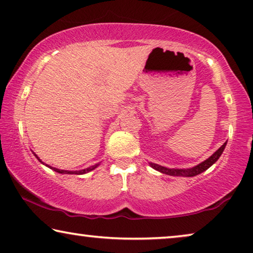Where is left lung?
I'll list each match as a JSON object with an SVG mask.
<instances>
[{"label":"left lung","instance_id":"8db88e82","mask_svg":"<svg viewBox=\"0 0 253 253\" xmlns=\"http://www.w3.org/2000/svg\"><path fill=\"white\" fill-rule=\"evenodd\" d=\"M225 147H226V142H225L224 145L220 147V148L217 149L211 157L206 159V161H204L203 163H200V164H198L197 166L191 167V169H169V167L155 164V163H151V162L149 163V165L153 167L154 169L158 170V172H161L163 174H167V175H170V176H185V177L196 176V175H198V174L205 172L206 169H208L209 167H211L212 164H215V163L218 161L220 155L223 154Z\"/></svg>","mask_w":253,"mask_h":253}]
</instances>
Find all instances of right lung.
I'll return each mask as SVG.
<instances>
[{"mask_svg": "<svg viewBox=\"0 0 253 253\" xmlns=\"http://www.w3.org/2000/svg\"><path fill=\"white\" fill-rule=\"evenodd\" d=\"M34 155L35 156H36V158L38 159V161H40L42 164H44V163H42L41 159H40V157L37 156L36 154L34 153ZM46 165V164H45ZM47 167H49L50 169H53V170H55V172H57V173H60V174H77V175H81V174H86V173H89L90 172V170H92V169H95L97 166H99V163L98 164H95V165H92V166H89V167H87V169H79V170H65V169H55V167H52V166H49V165H46Z\"/></svg>", "mask_w": 253, "mask_h": 253, "instance_id": "obj_1", "label": "right lung"}]
</instances>
